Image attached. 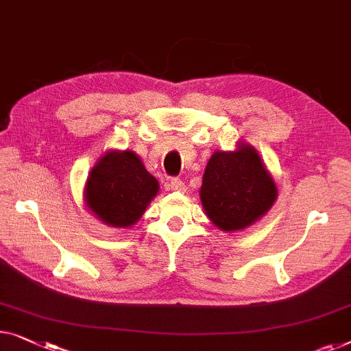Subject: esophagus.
<instances>
[{"label": "esophagus", "instance_id": "esophagus-1", "mask_svg": "<svg viewBox=\"0 0 351 351\" xmlns=\"http://www.w3.org/2000/svg\"><path fill=\"white\" fill-rule=\"evenodd\" d=\"M167 186H169L171 191H177V193H184L185 191L184 180L177 179V177H174V179H171L169 184H167Z\"/></svg>", "mask_w": 351, "mask_h": 351}]
</instances>
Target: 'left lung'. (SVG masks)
I'll return each mask as SVG.
<instances>
[{"mask_svg":"<svg viewBox=\"0 0 351 351\" xmlns=\"http://www.w3.org/2000/svg\"><path fill=\"white\" fill-rule=\"evenodd\" d=\"M276 196V184L250 145L215 152L206 166L201 201L207 217L221 231L250 226L271 209Z\"/></svg>","mask_w":351,"mask_h":351,"instance_id":"1","label":"left lung"}]
</instances>
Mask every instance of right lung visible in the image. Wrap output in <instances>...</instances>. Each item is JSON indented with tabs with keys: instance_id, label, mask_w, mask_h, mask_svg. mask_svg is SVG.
I'll return each instance as SVG.
<instances>
[{
	"instance_id": "obj_1",
	"label": "right lung",
	"mask_w": 351,
	"mask_h": 351,
	"mask_svg": "<svg viewBox=\"0 0 351 351\" xmlns=\"http://www.w3.org/2000/svg\"><path fill=\"white\" fill-rule=\"evenodd\" d=\"M158 193V182L133 152H108L88 176V209L114 228L134 225Z\"/></svg>"
}]
</instances>
